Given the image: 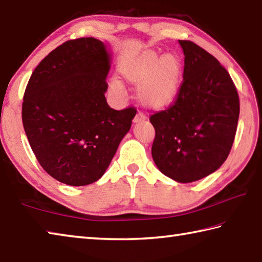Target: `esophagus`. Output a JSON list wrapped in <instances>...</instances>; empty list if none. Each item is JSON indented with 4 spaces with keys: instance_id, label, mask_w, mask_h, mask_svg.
Here are the masks:
<instances>
[{
    "instance_id": "esophagus-1",
    "label": "esophagus",
    "mask_w": 262,
    "mask_h": 262,
    "mask_svg": "<svg viewBox=\"0 0 262 262\" xmlns=\"http://www.w3.org/2000/svg\"><path fill=\"white\" fill-rule=\"evenodd\" d=\"M145 116L144 115H143V114H141V112H140V114H137L136 116H135V118H134V122H135V124H138V122H142V121H144L145 120Z\"/></svg>"
}]
</instances>
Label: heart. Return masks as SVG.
<instances>
[{
	"mask_svg": "<svg viewBox=\"0 0 262 262\" xmlns=\"http://www.w3.org/2000/svg\"><path fill=\"white\" fill-rule=\"evenodd\" d=\"M122 77L129 83L140 85L137 99L150 110H163L177 99L183 79V62L179 55L169 52L145 51L126 60L119 68ZM115 92H121L120 81L112 80Z\"/></svg>",
	"mask_w": 262,
	"mask_h": 262,
	"instance_id": "heart-1",
	"label": "heart"
}]
</instances>
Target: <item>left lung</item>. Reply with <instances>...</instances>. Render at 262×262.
<instances>
[{"label":"left lung","mask_w":262,"mask_h":262,"mask_svg":"<svg viewBox=\"0 0 262 262\" xmlns=\"http://www.w3.org/2000/svg\"><path fill=\"white\" fill-rule=\"evenodd\" d=\"M184 55L176 101L150 118L156 129L152 158L163 175L178 183L202 179L220 168L236 133L239 100L229 74L207 51L178 40Z\"/></svg>","instance_id":"left-lung-1"}]
</instances>
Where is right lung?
I'll use <instances>...</instances> for the list:
<instances>
[{
	"mask_svg": "<svg viewBox=\"0 0 262 262\" xmlns=\"http://www.w3.org/2000/svg\"><path fill=\"white\" fill-rule=\"evenodd\" d=\"M112 53L93 37L68 40L40 61L30 76L23 124L44 170L70 186L103 176L136 110L117 111L105 99Z\"/></svg>",
	"mask_w": 262,
	"mask_h": 262,
	"instance_id": "1",
	"label": "right lung"
}]
</instances>
